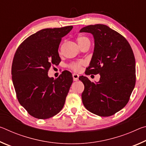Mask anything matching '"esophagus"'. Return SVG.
<instances>
[{"mask_svg":"<svg viewBox=\"0 0 146 146\" xmlns=\"http://www.w3.org/2000/svg\"><path fill=\"white\" fill-rule=\"evenodd\" d=\"M78 77H79V75H78V74H76V73H73V78L74 81L78 80Z\"/></svg>","mask_w":146,"mask_h":146,"instance_id":"obj_1","label":"esophagus"}]
</instances>
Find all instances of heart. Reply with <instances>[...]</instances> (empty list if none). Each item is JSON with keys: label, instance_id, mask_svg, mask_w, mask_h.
<instances>
[{"label": "heart", "instance_id": "1", "mask_svg": "<svg viewBox=\"0 0 146 146\" xmlns=\"http://www.w3.org/2000/svg\"><path fill=\"white\" fill-rule=\"evenodd\" d=\"M89 41L90 42V39L84 36H79L77 38V42L79 44V46H81L82 44L86 42H89ZM83 64H84V62L82 61L74 62H72L70 64H69L68 67L74 71H78L80 70L81 66H82V65H83Z\"/></svg>", "mask_w": 146, "mask_h": 146}]
</instances>
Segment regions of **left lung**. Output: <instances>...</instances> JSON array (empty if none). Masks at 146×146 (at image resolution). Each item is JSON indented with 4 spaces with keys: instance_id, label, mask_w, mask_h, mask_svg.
I'll use <instances>...</instances> for the list:
<instances>
[{
    "instance_id": "8db88e82",
    "label": "left lung",
    "mask_w": 146,
    "mask_h": 146,
    "mask_svg": "<svg viewBox=\"0 0 146 146\" xmlns=\"http://www.w3.org/2000/svg\"><path fill=\"white\" fill-rule=\"evenodd\" d=\"M80 32L91 33L95 40L92 58L85 73L100 75L97 83L86 76L79 77L84 85L83 104L93 114L110 117L125 107L135 88L132 48L122 35L104 24L84 27Z\"/></svg>"
}]
</instances>
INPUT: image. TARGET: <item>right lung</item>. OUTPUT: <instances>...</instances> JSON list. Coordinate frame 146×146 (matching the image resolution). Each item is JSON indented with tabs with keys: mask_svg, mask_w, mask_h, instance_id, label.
Here are the masks:
<instances>
[{
	"mask_svg": "<svg viewBox=\"0 0 146 146\" xmlns=\"http://www.w3.org/2000/svg\"><path fill=\"white\" fill-rule=\"evenodd\" d=\"M72 28L70 26L41 29L23 41L15 54L11 75L17 99L35 118H51L64 107L72 75L64 71L54 79L48 72L51 66L60 62L59 44Z\"/></svg>",
	"mask_w": 146,
	"mask_h": 146,
	"instance_id": "obj_1",
	"label": "right lung"
}]
</instances>
